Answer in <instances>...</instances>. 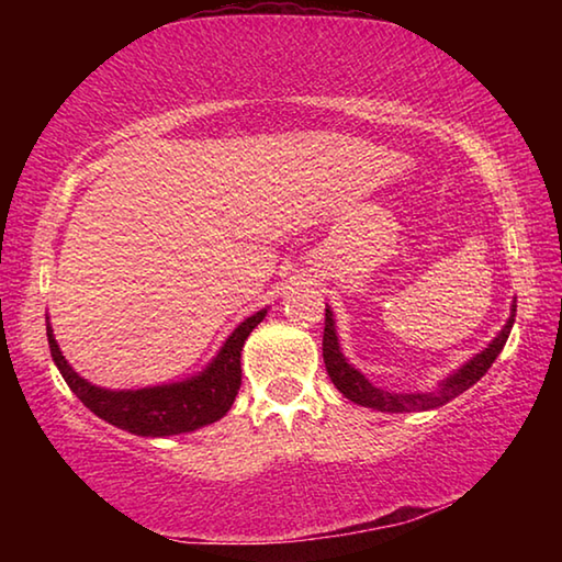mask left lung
<instances>
[{"mask_svg":"<svg viewBox=\"0 0 562 562\" xmlns=\"http://www.w3.org/2000/svg\"><path fill=\"white\" fill-rule=\"evenodd\" d=\"M513 322H516V304H513L510 317L506 322V327L501 329V335L491 341V345L475 355L469 364H463L459 372L453 376L446 379V382L434 389V392L426 394H392L384 392V389L372 386L364 379V374H359L355 367L347 364V359L341 357L339 351V341L335 335V319H331V312L325 310V335H322V357H325V367L327 374L335 386L345 394L349 402H355L359 406H369V408H379V412H426V408H436L443 406L446 402H451L459 394H463L465 389L473 386L479 379L488 372L493 361L501 355V349L506 347L508 335Z\"/></svg>","mask_w":562,"mask_h":562,"instance_id":"8db88e82","label":"left lung"}]
</instances>
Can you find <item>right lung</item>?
<instances>
[{
  "label": "right lung",
  "instance_id": "obj_1",
  "mask_svg": "<svg viewBox=\"0 0 562 562\" xmlns=\"http://www.w3.org/2000/svg\"><path fill=\"white\" fill-rule=\"evenodd\" d=\"M265 310L255 312L237 327L213 359V364L201 376L188 379L180 384H166L154 389H136V392H109L99 389L74 372L61 357L59 345L49 335L52 357L59 367L71 392L81 398V404L91 408L103 422L136 436H173L183 431H195L205 424H213L227 414L233 406L237 389L243 382L240 351L250 331L260 325Z\"/></svg>",
  "mask_w": 562,
  "mask_h": 562
}]
</instances>
